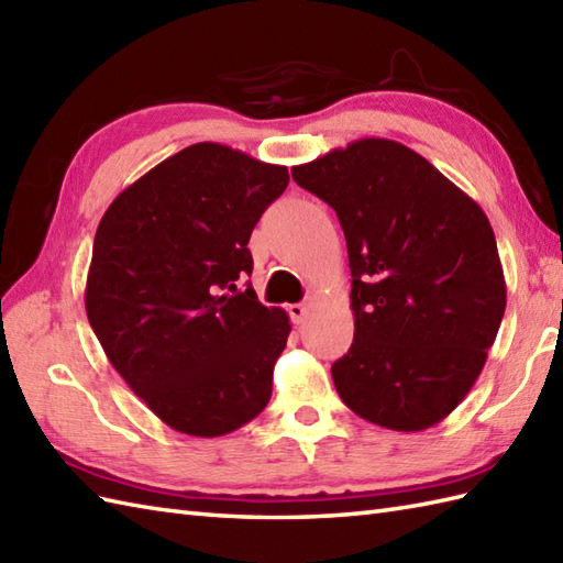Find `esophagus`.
I'll return each mask as SVG.
<instances>
[{"instance_id": "34e87169", "label": "esophagus", "mask_w": 563, "mask_h": 563, "mask_svg": "<svg viewBox=\"0 0 563 563\" xmlns=\"http://www.w3.org/2000/svg\"><path fill=\"white\" fill-rule=\"evenodd\" d=\"M288 312H290V319L295 321V324H302L307 312H309V307L305 302H295L288 307Z\"/></svg>"}]
</instances>
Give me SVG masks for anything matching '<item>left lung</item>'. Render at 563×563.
Here are the masks:
<instances>
[{
    "instance_id": "8db88e82",
    "label": "left lung",
    "mask_w": 563,
    "mask_h": 563,
    "mask_svg": "<svg viewBox=\"0 0 563 563\" xmlns=\"http://www.w3.org/2000/svg\"><path fill=\"white\" fill-rule=\"evenodd\" d=\"M336 210L353 275V345L333 363L365 421L416 433L470 394L506 312L492 222L401 142L363 137L292 166Z\"/></svg>"
}]
</instances>
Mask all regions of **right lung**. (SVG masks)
<instances>
[{"instance_id": "right-lung-1", "label": "right lung", "mask_w": 563, "mask_h": 563, "mask_svg": "<svg viewBox=\"0 0 563 563\" xmlns=\"http://www.w3.org/2000/svg\"><path fill=\"white\" fill-rule=\"evenodd\" d=\"M288 166L198 142L103 212L87 275L89 324L128 387L178 433L218 438L266 409L290 317L251 285L249 236Z\"/></svg>"}]
</instances>
